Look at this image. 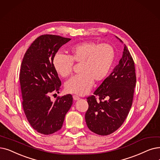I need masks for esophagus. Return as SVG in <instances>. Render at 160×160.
<instances>
[{
  "label": "esophagus",
  "mask_w": 160,
  "mask_h": 160,
  "mask_svg": "<svg viewBox=\"0 0 160 160\" xmlns=\"http://www.w3.org/2000/svg\"><path fill=\"white\" fill-rule=\"evenodd\" d=\"M72 97H73V99H74V101L80 99V97H79L78 96H77V95H73Z\"/></svg>",
  "instance_id": "1"
}]
</instances>
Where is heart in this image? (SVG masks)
Wrapping results in <instances>:
<instances>
[{"instance_id":"b5f03b06","label":"heart","mask_w":160,"mask_h":160,"mask_svg":"<svg viewBox=\"0 0 160 160\" xmlns=\"http://www.w3.org/2000/svg\"><path fill=\"white\" fill-rule=\"evenodd\" d=\"M68 56L61 53L55 55L53 66L61 77L72 73L73 63L80 64L79 72L65 84L68 93L84 95L92 88L93 81L105 79L112 67L115 59L114 48L108 44L84 42L69 48Z\"/></svg>"}]
</instances>
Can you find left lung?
Returning <instances> with one entry per match:
<instances>
[{
    "label": "left lung",
    "instance_id": "left-lung-1",
    "mask_svg": "<svg viewBox=\"0 0 160 160\" xmlns=\"http://www.w3.org/2000/svg\"><path fill=\"white\" fill-rule=\"evenodd\" d=\"M135 84V63L124 44L118 65L97 88L93 95L87 97L89 107L85 119L88 128L103 136L112 133L118 129L131 107Z\"/></svg>",
    "mask_w": 160,
    "mask_h": 160
}]
</instances>
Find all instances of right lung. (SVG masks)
Listing matches in <instances>:
<instances>
[{
    "mask_svg": "<svg viewBox=\"0 0 160 160\" xmlns=\"http://www.w3.org/2000/svg\"><path fill=\"white\" fill-rule=\"evenodd\" d=\"M71 40L53 34L38 37L25 52L20 67L24 112L31 127L41 134L50 135L59 131L72 106L71 94L58 96L54 102L50 97L52 93H59L61 85L53 66V58Z\"/></svg>",
    "mask_w": 160,
    "mask_h": 160,
    "instance_id": "obj_1",
    "label": "right lung"
}]
</instances>
